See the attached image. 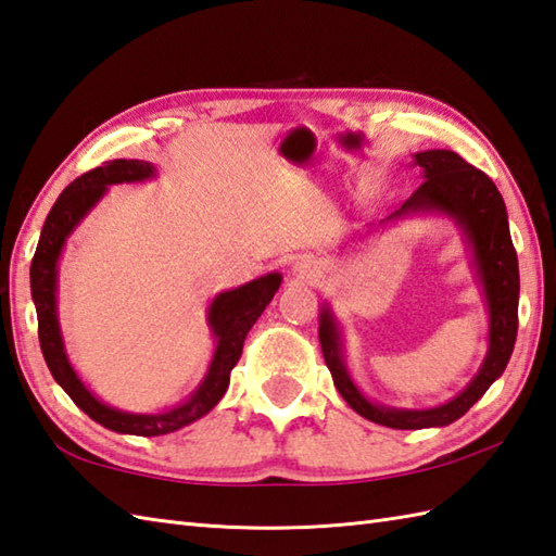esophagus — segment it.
Returning a JSON list of instances; mask_svg holds the SVG:
<instances>
[{"label": "esophagus", "mask_w": 556, "mask_h": 556, "mask_svg": "<svg viewBox=\"0 0 556 556\" xmlns=\"http://www.w3.org/2000/svg\"><path fill=\"white\" fill-rule=\"evenodd\" d=\"M300 270H304V268H300Z\"/></svg>", "instance_id": "34e87169"}]
</instances>
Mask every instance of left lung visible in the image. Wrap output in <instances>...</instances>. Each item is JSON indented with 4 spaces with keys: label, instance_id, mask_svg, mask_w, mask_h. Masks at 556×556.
Instances as JSON below:
<instances>
[{
    "label": "left lung",
    "instance_id": "left-lung-1",
    "mask_svg": "<svg viewBox=\"0 0 556 556\" xmlns=\"http://www.w3.org/2000/svg\"><path fill=\"white\" fill-rule=\"evenodd\" d=\"M416 164L424 168L426 180L418 185L397 214L435 208V212H445L459 220V226L473 244L478 274L485 288L490 306V350L471 386L456 394L452 402L426 412L388 409V406L366 402L359 390L354 388L348 368L342 364L338 328L328 312L320 314V350H324L326 366L330 368L332 382H336L342 400L368 421L397 430L447 426L464 416L507 368L514 352L516 330H519V258H516L507 208H504L497 185L483 170L450 150L416 154Z\"/></svg>",
    "mask_w": 556,
    "mask_h": 556
}]
</instances>
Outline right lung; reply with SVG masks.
I'll list each match as a JSON object with an SVG mask.
<instances>
[{
    "mask_svg": "<svg viewBox=\"0 0 556 556\" xmlns=\"http://www.w3.org/2000/svg\"><path fill=\"white\" fill-rule=\"evenodd\" d=\"M152 174L154 168L147 162H140V159H116V162H104L102 166H97L73 180L68 188L59 194L52 212L47 214L42 236L40 242H37V250L30 264V292L37 309V336H40L45 362L54 380L66 390V394L76 402V406H80V409L92 418V421L102 424L109 430H116V433L144 438L174 433V430L197 421V418L214 409L218 400L224 397V392L228 390L230 371L240 359L247 332H250L254 320L262 316L266 304L274 300L276 290L280 288V276L268 274L264 278L247 282L242 288L218 294L212 309H208V324H212L218 338L212 368H208L200 390H197L188 402L176 406V409L156 416H142L116 412L111 409V406L97 402L88 392V388L78 380L76 371L71 368L64 344H61L54 302L56 258L73 226L90 212L97 200H100L106 185L142 180L150 178Z\"/></svg>",
    "mask_w": 556,
    "mask_h": 556,
    "instance_id": "obj_1",
    "label": "right lung"
}]
</instances>
